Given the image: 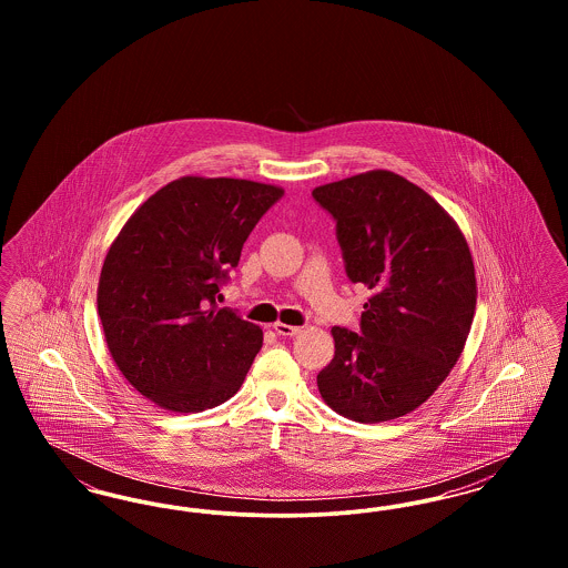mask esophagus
<instances>
[{"mask_svg":"<svg viewBox=\"0 0 568 568\" xmlns=\"http://www.w3.org/2000/svg\"><path fill=\"white\" fill-rule=\"evenodd\" d=\"M274 332L278 334V336H296L297 332H300V327L296 325H287V324H274Z\"/></svg>","mask_w":568,"mask_h":568,"instance_id":"34e87169","label":"esophagus"}]
</instances>
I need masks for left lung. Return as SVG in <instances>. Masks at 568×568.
<instances>
[{"label":"left lung","mask_w":568,"mask_h":568,"mask_svg":"<svg viewBox=\"0 0 568 568\" xmlns=\"http://www.w3.org/2000/svg\"><path fill=\"white\" fill-rule=\"evenodd\" d=\"M313 197L336 221L349 281L373 290L359 332L332 327L336 352L317 387L349 419H396L433 396L464 349L477 304L468 244L434 197L387 170Z\"/></svg>","instance_id":"8db88e82"}]
</instances>
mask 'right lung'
I'll list each match as a JSON object with an SVG mask.
<instances>
[{"label":"right lung","instance_id":"obj_1","mask_svg":"<svg viewBox=\"0 0 568 568\" xmlns=\"http://www.w3.org/2000/svg\"><path fill=\"white\" fill-rule=\"evenodd\" d=\"M281 197L264 183L183 176L153 193L110 246L98 287L104 336L123 377L155 405L200 413L241 389L264 334L216 297Z\"/></svg>","mask_w":568,"mask_h":568}]
</instances>
